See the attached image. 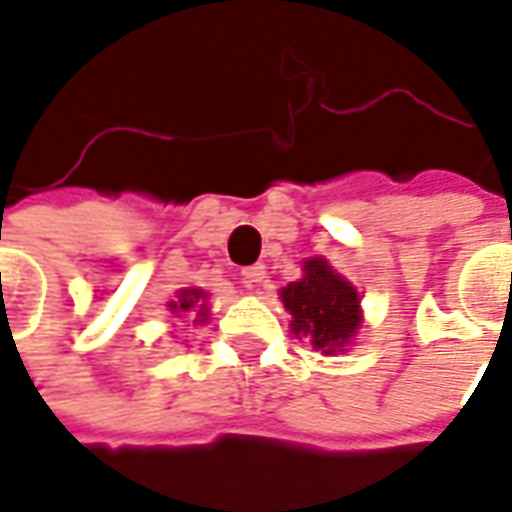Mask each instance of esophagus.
<instances>
[{"label":"esophagus","mask_w":512,"mask_h":512,"mask_svg":"<svg viewBox=\"0 0 512 512\" xmlns=\"http://www.w3.org/2000/svg\"><path fill=\"white\" fill-rule=\"evenodd\" d=\"M241 280H244V288H255L257 282L266 280V266H263V263L246 266L244 271H241Z\"/></svg>","instance_id":"1"}]
</instances>
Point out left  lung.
Segmentation results:
<instances>
[{"label": "left lung", "instance_id": "1", "mask_svg": "<svg viewBox=\"0 0 512 512\" xmlns=\"http://www.w3.org/2000/svg\"><path fill=\"white\" fill-rule=\"evenodd\" d=\"M305 277L282 288V305L291 313L293 335H307L321 355L346 352L363 324L360 296L324 257L305 260Z\"/></svg>", "mask_w": 512, "mask_h": 512}]
</instances>
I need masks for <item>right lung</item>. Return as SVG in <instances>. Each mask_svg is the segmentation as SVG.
I'll use <instances>...</instances> for the list:
<instances>
[{"label":"right lung","instance_id":"add662e5","mask_svg":"<svg viewBox=\"0 0 512 512\" xmlns=\"http://www.w3.org/2000/svg\"><path fill=\"white\" fill-rule=\"evenodd\" d=\"M171 313H191L194 310L196 318L194 321H205L207 316V293L199 291V288H185V291L177 293V299H171L169 305H166Z\"/></svg>","mask_w":512,"mask_h":512}]
</instances>
